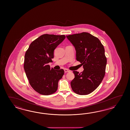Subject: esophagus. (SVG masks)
Returning <instances> with one entry per match:
<instances>
[{
  "label": "esophagus",
  "mask_w": 130,
  "mask_h": 130,
  "mask_svg": "<svg viewBox=\"0 0 130 130\" xmlns=\"http://www.w3.org/2000/svg\"><path fill=\"white\" fill-rule=\"evenodd\" d=\"M64 72H65V73L68 72H70V71H69V70H68V69H64Z\"/></svg>",
  "instance_id": "34e87169"
}]
</instances>
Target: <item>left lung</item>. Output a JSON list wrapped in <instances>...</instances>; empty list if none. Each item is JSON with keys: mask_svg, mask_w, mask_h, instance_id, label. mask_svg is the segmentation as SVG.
Wrapping results in <instances>:
<instances>
[{"mask_svg": "<svg viewBox=\"0 0 130 130\" xmlns=\"http://www.w3.org/2000/svg\"><path fill=\"white\" fill-rule=\"evenodd\" d=\"M75 48L76 59L83 65L84 71H73L75 77L71 82L72 90L81 95L91 93L101 83L107 63L105 49L100 40L84 32L66 36Z\"/></svg>", "mask_w": 130, "mask_h": 130, "instance_id": "obj_1", "label": "left lung"}]
</instances>
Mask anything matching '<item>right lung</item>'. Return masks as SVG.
<instances>
[{"label":"right lung","mask_w":130,"mask_h":130,"mask_svg":"<svg viewBox=\"0 0 130 130\" xmlns=\"http://www.w3.org/2000/svg\"><path fill=\"white\" fill-rule=\"evenodd\" d=\"M65 38L64 35H42L30 44L25 53V74L31 86L39 94L48 95L57 90L64 70H55L48 63L53 62L54 51Z\"/></svg>","instance_id":"obj_1"}]
</instances>
